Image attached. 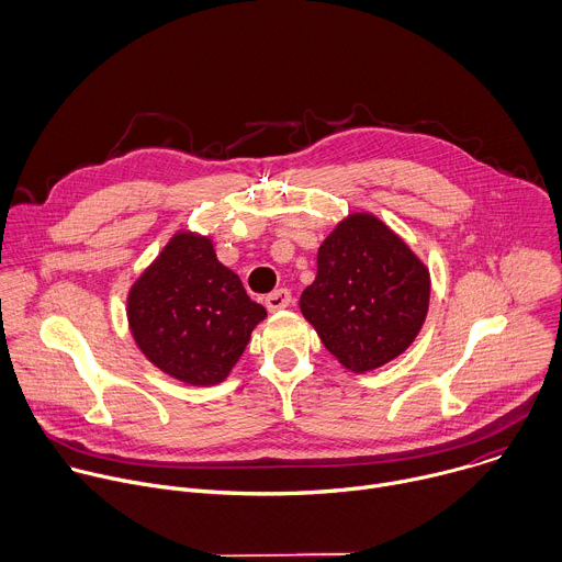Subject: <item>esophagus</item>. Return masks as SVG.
<instances>
[{
	"label": "esophagus",
	"mask_w": 562,
	"mask_h": 562,
	"mask_svg": "<svg viewBox=\"0 0 562 562\" xmlns=\"http://www.w3.org/2000/svg\"><path fill=\"white\" fill-rule=\"evenodd\" d=\"M291 302H293V297H291V291H289V289H276L273 293H269V295L265 297V304H267L269 311L286 308Z\"/></svg>",
	"instance_id": "34e87169"
}]
</instances>
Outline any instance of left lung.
I'll use <instances>...</instances> for the list:
<instances>
[{
	"mask_svg": "<svg viewBox=\"0 0 562 562\" xmlns=\"http://www.w3.org/2000/svg\"><path fill=\"white\" fill-rule=\"evenodd\" d=\"M429 293V269L405 239L371 213H351L319 245L300 311L342 367L364 373L409 349Z\"/></svg>",
	"mask_w": 562,
	"mask_h": 562,
	"instance_id": "obj_1",
	"label": "left lung"
}]
</instances>
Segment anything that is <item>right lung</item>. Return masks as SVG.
I'll return each mask as SVG.
<instances>
[{
    "instance_id": "right-lung-1",
    "label": "right lung",
    "mask_w": 562,
    "mask_h": 562,
    "mask_svg": "<svg viewBox=\"0 0 562 562\" xmlns=\"http://www.w3.org/2000/svg\"><path fill=\"white\" fill-rule=\"evenodd\" d=\"M126 315L135 345L157 369L211 386L245 353L267 308L215 258L211 237L178 231L133 282Z\"/></svg>"
}]
</instances>
